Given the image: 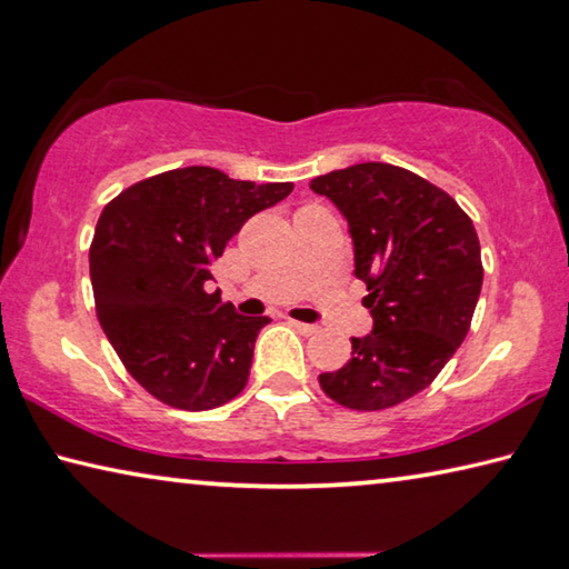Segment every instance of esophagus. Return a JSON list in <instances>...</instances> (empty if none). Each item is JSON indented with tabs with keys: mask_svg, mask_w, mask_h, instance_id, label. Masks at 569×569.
Wrapping results in <instances>:
<instances>
[{
	"mask_svg": "<svg viewBox=\"0 0 569 569\" xmlns=\"http://www.w3.org/2000/svg\"><path fill=\"white\" fill-rule=\"evenodd\" d=\"M288 323H291V327L299 331V333H303V337H311V333L319 331V327H313V323H301V321H293V319L288 321Z\"/></svg>",
	"mask_w": 569,
	"mask_h": 569,
	"instance_id": "obj_1",
	"label": "esophagus"
}]
</instances>
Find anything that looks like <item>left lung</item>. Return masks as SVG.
<instances>
[{"mask_svg": "<svg viewBox=\"0 0 569 569\" xmlns=\"http://www.w3.org/2000/svg\"><path fill=\"white\" fill-rule=\"evenodd\" d=\"M349 222L355 276L375 329L351 337L349 362L319 375L349 410H385L436 380L461 347L479 303L476 228L443 189L412 171L365 161L311 179Z\"/></svg>", "mask_w": 569, "mask_h": 569, "instance_id": "obj_1", "label": "left lung"}]
</instances>
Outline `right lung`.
Masks as SVG:
<instances>
[{
  "label": "right lung",
  "instance_id": "1",
  "mask_svg": "<svg viewBox=\"0 0 569 569\" xmlns=\"http://www.w3.org/2000/svg\"><path fill=\"white\" fill-rule=\"evenodd\" d=\"M291 189L184 167L141 179L103 207L90 242L96 313L157 400L197 412L242 392L268 317H240L220 291L207 293V281L230 238Z\"/></svg>",
  "mask_w": 569,
  "mask_h": 569
}]
</instances>
